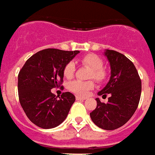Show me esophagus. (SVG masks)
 <instances>
[{
	"mask_svg": "<svg viewBox=\"0 0 155 155\" xmlns=\"http://www.w3.org/2000/svg\"><path fill=\"white\" fill-rule=\"evenodd\" d=\"M75 98H76V100H85L86 99L85 97H82V96H79V95H76Z\"/></svg>",
	"mask_w": 155,
	"mask_h": 155,
	"instance_id": "1",
	"label": "esophagus"
}]
</instances>
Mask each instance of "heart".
Returning <instances> with one entry per match:
<instances>
[{
  "label": "heart",
  "instance_id": "heart-1",
  "mask_svg": "<svg viewBox=\"0 0 155 155\" xmlns=\"http://www.w3.org/2000/svg\"><path fill=\"white\" fill-rule=\"evenodd\" d=\"M81 62L84 66L91 69V71L89 73V78H94L98 82H103L106 80L107 74L106 70L103 67L104 61L98 55H85L81 59ZM74 70H75L74 63L73 61L68 62L63 69L64 76L67 79L72 78L74 75ZM94 83L93 81H82L76 80L70 82L68 84V89L71 92L82 96L86 95L89 92V90L94 89Z\"/></svg>",
  "mask_w": 155,
  "mask_h": 155
}]
</instances>
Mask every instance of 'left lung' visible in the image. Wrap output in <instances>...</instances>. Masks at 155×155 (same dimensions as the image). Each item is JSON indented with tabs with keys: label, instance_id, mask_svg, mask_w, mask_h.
<instances>
[{
	"label": "left lung",
	"instance_id": "1",
	"mask_svg": "<svg viewBox=\"0 0 155 155\" xmlns=\"http://www.w3.org/2000/svg\"><path fill=\"white\" fill-rule=\"evenodd\" d=\"M110 63L111 76L108 83L98 93L110 94L107 104L96 98L97 107L90 117L97 127L112 130L126 124L138 107L141 94V81L131 61L118 51H104Z\"/></svg>",
	"mask_w": 155,
	"mask_h": 155
}]
</instances>
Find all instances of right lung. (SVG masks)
I'll list each match as a JSON object with an SVG mask.
<instances>
[{
	"label": "right lung",
	"mask_w": 155,
	"mask_h": 155,
	"mask_svg": "<svg viewBox=\"0 0 155 155\" xmlns=\"http://www.w3.org/2000/svg\"><path fill=\"white\" fill-rule=\"evenodd\" d=\"M79 52L44 49L29 57L19 71V103L28 118L38 127L51 129L66 118L75 97L66 92L57 99L51 89L61 84L64 66Z\"/></svg>",
	"instance_id": "right-lung-1"
}]
</instances>
